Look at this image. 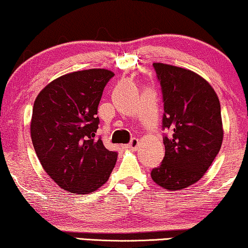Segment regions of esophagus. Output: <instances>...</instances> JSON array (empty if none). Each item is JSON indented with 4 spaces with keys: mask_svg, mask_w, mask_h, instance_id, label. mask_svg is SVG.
Listing matches in <instances>:
<instances>
[{
    "mask_svg": "<svg viewBox=\"0 0 248 248\" xmlns=\"http://www.w3.org/2000/svg\"><path fill=\"white\" fill-rule=\"evenodd\" d=\"M139 144H140L139 140L133 139L131 140V143L127 144V145H125V147L128 148V150H137V147H139Z\"/></svg>",
    "mask_w": 248,
    "mask_h": 248,
    "instance_id": "1",
    "label": "esophagus"
}]
</instances>
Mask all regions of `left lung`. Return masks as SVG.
I'll return each mask as SVG.
<instances>
[{"mask_svg":"<svg viewBox=\"0 0 248 248\" xmlns=\"http://www.w3.org/2000/svg\"><path fill=\"white\" fill-rule=\"evenodd\" d=\"M161 83L165 156L151 172L164 189L180 190L199 182L212 165L223 142L217 94L206 79L186 68L153 63Z\"/></svg>","mask_w":248,"mask_h":248,"instance_id":"8db88e82","label":"left lung"}]
</instances>
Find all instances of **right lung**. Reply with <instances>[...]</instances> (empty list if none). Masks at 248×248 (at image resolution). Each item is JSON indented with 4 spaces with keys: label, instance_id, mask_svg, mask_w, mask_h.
<instances>
[{
    "label": "right lung",
    "instance_id": "1",
    "mask_svg": "<svg viewBox=\"0 0 248 248\" xmlns=\"http://www.w3.org/2000/svg\"><path fill=\"white\" fill-rule=\"evenodd\" d=\"M113 76L105 68L62 75L45 86L34 102V150L45 172L66 192H95L115 166L116 152L108 151L95 136L98 104Z\"/></svg>",
    "mask_w": 248,
    "mask_h": 248
}]
</instances>
